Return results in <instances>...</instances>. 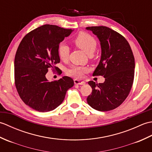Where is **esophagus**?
Returning a JSON list of instances; mask_svg holds the SVG:
<instances>
[{
  "instance_id": "34e87169",
  "label": "esophagus",
  "mask_w": 152,
  "mask_h": 152,
  "mask_svg": "<svg viewBox=\"0 0 152 152\" xmlns=\"http://www.w3.org/2000/svg\"><path fill=\"white\" fill-rule=\"evenodd\" d=\"M74 82L76 85H84L86 82L83 81H81V80H74Z\"/></svg>"
}]
</instances>
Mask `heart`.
<instances>
[{
    "label": "heart",
    "instance_id": "obj_1",
    "mask_svg": "<svg viewBox=\"0 0 152 152\" xmlns=\"http://www.w3.org/2000/svg\"><path fill=\"white\" fill-rule=\"evenodd\" d=\"M74 43L76 46L88 54L89 56L92 55L95 52L96 48V42L95 39L91 35L85 33H80L74 38ZM58 55L61 60L66 61L69 57V48L66 44H60L58 46ZM87 69L83 66H73L70 69L67 70V74L69 75L80 78L82 76L83 73L86 72Z\"/></svg>",
    "mask_w": 152,
    "mask_h": 152
}]
</instances>
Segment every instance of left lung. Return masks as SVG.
Wrapping results in <instances>:
<instances>
[{
  "instance_id": "1",
  "label": "left lung",
  "mask_w": 152,
  "mask_h": 152,
  "mask_svg": "<svg viewBox=\"0 0 152 152\" xmlns=\"http://www.w3.org/2000/svg\"><path fill=\"white\" fill-rule=\"evenodd\" d=\"M100 41L101 60L93 76H103L104 83L88 82L92 93L87 98L88 104L96 110H114L122 104L133 86L134 58L129 44L117 32L107 27H88Z\"/></svg>"
}]
</instances>
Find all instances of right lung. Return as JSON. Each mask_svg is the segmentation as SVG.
<instances>
[{
    "mask_svg": "<svg viewBox=\"0 0 152 152\" xmlns=\"http://www.w3.org/2000/svg\"><path fill=\"white\" fill-rule=\"evenodd\" d=\"M73 31L44 25L25 35L19 45L14 61L15 84L22 101L35 110L56 109L74 86L69 76L53 82L46 77L50 68L59 69L55 66L60 62L58 46Z\"/></svg>",
    "mask_w": 152,
    "mask_h": 152,
    "instance_id": "1",
    "label": "right lung"
}]
</instances>
